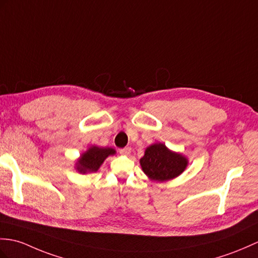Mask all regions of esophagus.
Listing matches in <instances>:
<instances>
[{"label":"esophagus","instance_id":"obj_1","mask_svg":"<svg viewBox=\"0 0 258 258\" xmlns=\"http://www.w3.org/2000/svg\"><path fill=\"white\" fill-rule=\"evenodd\" d=\"M131 151H132L131 147H125V148L119 149V153H121L122 155H130Z\"/></svg>","mask_w":258,"mask_h":258}]
</instances>
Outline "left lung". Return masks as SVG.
Returning a JSON list of instances; mask_svg holds the SVG:
<instances>
[{
  "mask_svg": "<svg viewBox=\"0 0 258 258\" xmlns=\"http://www.w3.org/2000/svg\"><path fill=\"white\" fill-rule=\"evenodd\" d=\"M140 164L151 180L163 182L181 175L188 166V159L181 154L170 151L165 144L156 143L145 149Z\"/></svg>",
  "mask_w": 258,
  "mask_h": 258,
  "instance_id": "8db88e82",
  "label": "left lung"
}]
</instances>
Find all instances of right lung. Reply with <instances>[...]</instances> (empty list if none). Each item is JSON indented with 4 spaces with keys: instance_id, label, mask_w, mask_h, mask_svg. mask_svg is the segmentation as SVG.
<instances>
[{
    "instance_id": "1",
    "label": "right lung",
    "mask_w": 258,
    "mask_h": 258,
    "mask_svg": "<svg viewBox=\"0 0 258 258\" xmlns=\"http://www.w3.org/2000/svg\"><path fill=\"white\" fill-rule=\"evenodd\" d=\"M114 154L115 149H113L111 147H90L88 151L83 153L80 158L77 160L76 169L80 173L98 171L100 166L103 164L105 158Z\"/></svg>"
}]
</instances>
